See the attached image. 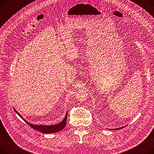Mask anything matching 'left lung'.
I'll list each match as a JSON object with an SVG mask.
<instances>
[{
	"mask_svg": "<svg viewBox=\"0 0 154 154\" xmlns=\"http://www.w3.org/2000/svg\"><path fill=\"white\" fill-rule=\"evenodd\" d=\"M123 128V127H121V128H116V130H119V129H120V128Z\"/></svg>",
	"mask_w": 154,
	"mask_h": 154,
	"instance_id": "8db88e82",
	"label": "left lung"
}]
</instances>
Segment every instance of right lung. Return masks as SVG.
<instances>
[{"mask_svg":"<svg viewBox=\"0 0 154 154\" xmlns=\"http://www.w3.org/2000/svg\"><path fill=\"white\" fill-rule=\"evenodd\" d=\"M14 110L30 127H31L32 128L34 129V130H36L37 131H39L40 132H42L44 134H51V133H55L57 132H59L62 130V129L66 125V122L67 119V113L66 114V116L65 117L64 119L62 120V122H60V124L54 125H33V124H29L26 120H24L23 118L15 109Z\"/></svg>","mask_w":154,"mask_h":154,"instance_id":"add662e5","label":"right lung"}]
</instances>
